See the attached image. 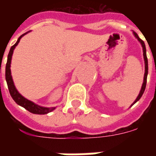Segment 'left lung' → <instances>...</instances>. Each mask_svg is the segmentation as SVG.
I'll return each instance as SVG.
<instances>
[{
	"label": "left lung",
	"instance_id": "1",
	"mask_svg": "<svg viewBox=\"0 0 156 156\" xmlns=\"http://www.w3.org/2000/svg\"><path fill=\"white\" fill-rule=\"evenodd\" d=\"M133 34H134V36L135 37V38L140 41V43L141 46H142V48H143V56H144V81H143V83H142V87H141L140 94H139V95L137 96L136 99L134 101V103L131 105V106H133L136 102L139 101V100L140 99L141 97H142L143 94H144V89H145V87H146V81H147V75H148V59H147V56H146V48H145V45H144V41H142V40L139 37V36L137 35V33H136V32H133Z\"/></svg>",
	"mask_w": 156,
	"mask_h": 156
}]
</instances>
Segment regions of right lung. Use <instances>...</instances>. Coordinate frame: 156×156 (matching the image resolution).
<instances>
[{
	"mask_svg": "<svg viewBox=\"0 0 156 156\" xmlns=\"http://www.w3.org/2000/svg\"><path fill=\"white\" fill-rule=\"evenodd\" d=\"M30 32V31H29ZM29 32H26L24 34H22L16 42L15 44L12 46L10 51H9L8 57H7V62L5 65V80L7 83V86H8L9 92H10V94L12 96V98H13V100L20 106H22L23 108H25L27 110H28L29 112H31L32 114H35V115H46L50 113L52 110H54L56 107H51V108H47V107H42L38 105H36L35 103L30 101L27 98H24L15 87L14 84V82L12 79V73H11V63H12V54H13V51L15 48L18 45L19 41L21 40L23 36H25L26 34H27Z\"/></svg>",
	"mask_w": 156,
	"mask_h": 156,
	"instance_id": "add662e5",
	"label": "right lung"
}]
</instances>
